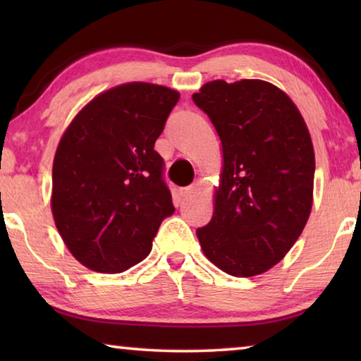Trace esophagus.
Returning a JSON list of instances; mask_svg holds the SVG:
<instances>
[{"label": "esophagus", "mask_w": 361, "mask_h": 361, "mask_svg": "<svg viewBox=\"0 0 361 361\" xmlns=\"http://www.w3.org/2000/svg\"><path fill=\"white\" fill-rule=\"evenodd\" d=\"M197 188H199V185L197 183H192L191 186H188V188H183L181 191H180V195L183 199H186V197H191V195L197 191Z\"/></svg>", "instance_id": "34e87169"}]
</instances>
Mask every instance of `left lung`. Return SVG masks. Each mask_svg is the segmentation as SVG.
Wrapping results in <instances>:
<instances>
[{
    "instance_id": "8db88e82",
    "label": "left lung",
    "mask_w": 361,
    "mask_h": 361,
    "mask_svg": "<svg viewBox=\"0 0 361 361\" xmlns=\"http://www.w3.org/2000/svg\"><path fill=\"white\" fill-rule=\"evenodd\" d=\"M192 100L223 151L213 216L195 231L200 248L229 276H259L285 258L309 219L312 138L290 97L261 79H216Z\"/></svg>"
}]
</instances>
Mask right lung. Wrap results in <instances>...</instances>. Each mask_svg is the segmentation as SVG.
I'll return each instance as SVG.
<instances>
[{"label":"right lung","mask_w":361,"mask_h":361,"mask_svg":"<svg viewBox=\"0 0 361 361\" xmlns=\"http://www.w3.org/2000/svg\"><path fill=\"white\" fill-rule=\"evenodd\" d=\"M178 90L126 82L94 97L60 138L51 209L70 253L90 271L124 272L152 248L172 194L154 143Z\"/></svg>","instance_id":"1"}]
</instances>
